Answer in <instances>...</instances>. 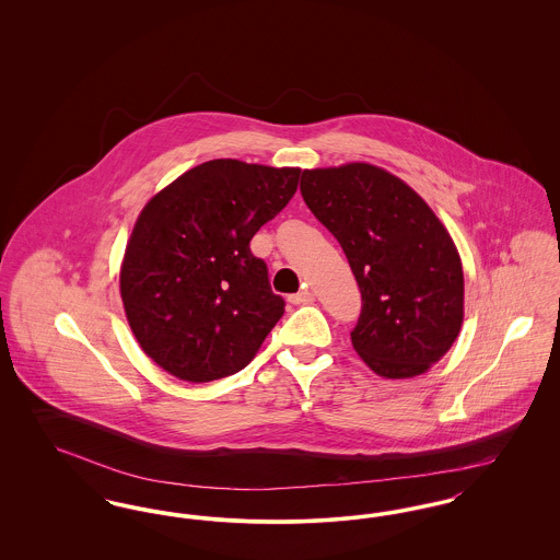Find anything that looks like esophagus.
Listing matches in <instances>:
<instances>
[{
  "label": "esophagus",
  "mask_w": 560,
  "mask_h": 560,
  "mask_svg": "<svg viewBox=\"0 0 560 560\" xmlns=\"http://www.w3.org/2000/svg\"><path fill=\"white\" fill-rule=\"evenodd\" d=\"M315 300V295L308 292V290H302V292L292 293L290 295V302L295 304V306H300V304H311Z\"/></svg>",
  "instance_id": "obj_1"
}]
</instances>
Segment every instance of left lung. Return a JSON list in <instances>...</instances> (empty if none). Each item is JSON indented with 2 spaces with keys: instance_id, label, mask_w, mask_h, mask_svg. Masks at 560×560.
I'll return each instance as SVG.
<instances>
[{
  "instance_id": "left-lung-1",
  "label": "left lung",
  "mask_w": 560,
  "mask_h": 560,
  "mask_svg": "<svg viewBox=\"0 0 560 560\" xmlns=\"http://www.w3.org/2000/svg\"><path fill=\"white\" fill-rule=\"evenodd\" d=\"M302 197L340 241L361 290L352 347L372 372H428L464 320V272L452 235L427 201L370 163L304 170Z\"/></svg>"
}]
</instances>
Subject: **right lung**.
I'll use <instances>...</instances> for the list:
<instances>
[{
    "label": "right lung",
    "mask_w": 560,
    "mask_h": 560,
    "mask_svg": "<svg viewBox=\"0 0 560 560\" xmlns=\"http://www.w3.org/2000/svg\"><path fill=\"white\" fill-rule=\"evenodd\" d=\"M300 167L212 160L160 190L138 215L119 272L140 348L187 382L241 372L283 317L249 241L281 212Z\"/></svg>",
    "instance_id": "1"
}]
</instances>
